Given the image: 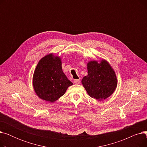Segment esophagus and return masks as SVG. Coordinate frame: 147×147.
Returning <instances> with one entry per match:
<instances>
[{
    "mask_svg": "<svg viewBox=\"0 0 147 147\" xmlns=\"http://www.w3.org/2000/svg\"><path fill=\"white\" fill-rule=\"evenodd\" d=\"M74 82L76 84H79L80 83V79H75Z\"/></svg>",
    "mask_w": 147,
    "mask_h": 147,
    "instance_id": "1",
    "label": "esophagus"
}]
</instances>
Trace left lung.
Listing matches in <instances>:
<instances>
[{"instance_id": "obj_1", "label": "left lung", "mask_w": 147, "mask_h": 147, "mask_svg": "<svg viewBox=\"0 0 147 147\" xmlns=\"http://www.w3.org/2000/svg\"><path fill=\"white\" fill-rule=\"evenodd\" d=\"M88 73L82 79V83L90 97L102 101L114 92L117 80L114 69L107 61L102 60L100 63L96 61L89 62Z\"/></svg>"}]
</instances>
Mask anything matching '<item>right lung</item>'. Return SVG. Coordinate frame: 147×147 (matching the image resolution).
Here are the masks:
<instances>
[{"instance_id": "add662e5", "label": "right lung", "mask_w": 147, "mask_h": 147, "mask_svg": "<svg viewBox=\"0 0 147 147\" xmlns=\"http://www.w3.org/2000/svg\"><path fill=\"white\" fill-rule=\"evenodd\" d=\"M61 59L52 53L42 58L37 65L33 85L37 95L45 101L53 102L73 85L63 71Z\"/></svg>"}]
</instances>
